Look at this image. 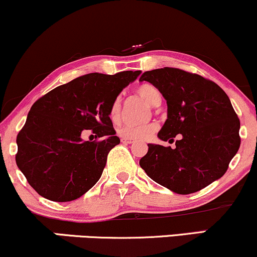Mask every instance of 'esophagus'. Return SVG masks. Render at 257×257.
Returning a JSON list of instances; mask_svg holds the SVG:
<instances>
[{"label": "esophagus", "instance_id": "obj_1", "mask_svg": "<svg viewBox=\"0 0 257 257\" xmlns=\"http://www.w3.org/2000/svg\"><path fill=\"white\" fill-rule=\"evenodd\" d=\"M121 142L125 144H132L135 141L134 139H130V138H121Z\"/></svg>", "mask_w": 257, "mask_h": 257}]
</instances>
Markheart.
I'll return each mask as SVG.
<instances>
[{
    "instance_id": "heart-1",
    "label": "heart",
    "mask_w": 257,
    "mask_h": 257,
    "mask_svg": "<svg viewBox=\"0 0 257 257\" xmlns=\"http://www.w3.org/2000/svg\"><path fill=\"white\" fill-rule=\"evenodd\" d=\"M137 94L150 106H158L162 101V95L156 87L150 83H143L137 88ZM121 114V101L115 99L109 110V116L113 122H118ZM156 130L153 122L141 123V125H123L118 128V135L122 138L130 139H144L151 136Z\"/></svg>"
}]
</instances>
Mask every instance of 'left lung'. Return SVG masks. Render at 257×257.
<instances>
[{
    "instance_id": "left-lung-1",
    "label": "left lung",
    "mask_w": 257,
    "mask_h": 257,
    "mask_svg": "<svg viewBox=\"0 0 257 257\" xmlns=\"http://www.w3.org/2000/svg\"><path fill=\"white\" fill-rule=\"evenodd\" d=\"M167 100V120L161 141L175 148L148 144L139 164L150 179L177 194H191L220 179L240 145L239 119L219 85L176 68L145 71Z\"/></svg>"
}]
</instances>
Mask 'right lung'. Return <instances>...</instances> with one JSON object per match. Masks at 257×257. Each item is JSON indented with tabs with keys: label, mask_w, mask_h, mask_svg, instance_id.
<instances>
[{
	"label": "right lung",
	"mask_w": 257,
	"mask_h": 257,
	"mask_svg": "<svg viewBox=\"0 0 257 257\" xmlns=\"http://www.w3.org/2000/svg\"><path fill=\"white\" fill-rule=\"evenodd\" d=\"M141 71L80 76L41 96L17 137L15 161L38 194L52 201L80 198L102 175L107 155L120 143L109 110ZM91 129L101 141L85 142Z\"/></svg>",
	"instance_id": "add662e5"
}]
</instances>
